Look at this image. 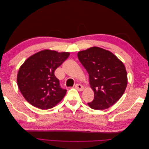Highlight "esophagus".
Segmentation results:
<instances>
[{
    "mask_svg": "<svg viewBox=\"0 0 149 149\" xmlns=\"http://www.w3.org/2000/svg\"><path fill=\"white\" fill-rule=\"evenodd\" d=\"M75 88L78 90V91H81L83 90V88L84 87L81 84H76L75 85Z\"/></svg>",
    "mask_w": 149,
    "mask_h": 149,
    "instance_id": "esophagus-1",
    "label": "esophagus"
}]
</instances>
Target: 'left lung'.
<instances>
[{
    "label": "left lung",
    "instance_id": "1",
    "mask_svg": "<svg viewBox=\"0 0 149 149\" xmlns=\"http://www.w3.org/2000/svg\"><path fill=\"white\" fill-rule=\"evenodd\" d=\"M78 57L88 71L94 93V100L88 103L89 106L104 110L118 102L127 84V74L123 62L111 52L96 47L78 52Z\"/></svg>",
    "mask_w": 149,
    "mask_h": 149
}]
</instances>
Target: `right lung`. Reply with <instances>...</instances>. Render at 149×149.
I'll use <instances>...</instances> for the list:
<instances>
[{"label":"right lung","mask_w":149,"mask_h":149,"mask_svg":"<svg viewBox=\"0 0 149 149\" xmlns=\"http://www.w3.org/2000/svg\"><path fill=\"white\" fill-rule=\"evenodd\" d=\"M69 55L68 52L45 49L29 57L20 66L17 84L30 104L40 109H48L63 100L67 90L61 88L54 73Z\"/></svg>","instance_id":"right-lung-1"}]
</instances>
